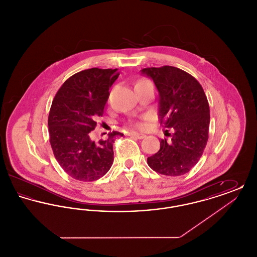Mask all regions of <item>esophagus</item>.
Segmentation results:
<instances>
[{
  "instance_id": "obj_1",
  "label": "esophagus",
  "mask_w": 257,
  "mask_h": 257,
  "mask_svg": "<svg viewBox=\"0 0 257 257\" xmlns=\"http://www.w3.org/2000/svg\"><path fill=\"white\" fill-rule=\"evenodd\" d=\"M129 136L133 137V138H135V139H139V140H142V139H144V138L146 137V135L145 134L136 133V132H131V133H129Z\"/></svg>"
}]
</instances>
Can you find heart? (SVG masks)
<instances>
[{"mask_svg":"<svg viewBox=\"0 0 257 257\" xmlns=\"http://www.w3.org/2000/svg\"><path fill=\"white\" fill-rule=\"evenodd\" d=\"M148 82L147 80H140L136 83V85H139V84H143V83H147ZM130 125L133 126L135 128H138V129H143L145 127V123L141 122V121H131Z\"/></svg>","mask_w":257,"mask_h":257,"instance_id":"obj_1","label":"heart"}]
</instances>
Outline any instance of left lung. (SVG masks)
I'll return each mask as SVG.
<instances>
[{
	"mask_svg": "<svg viewBox=\"0 0 257 257\" xmlns=\"http://www.w3.org/2000/svg\"><path fill=\"white\" fill-rule=\"evenodd\" d=\"M142 72L152 78L159 91L160 123L173 129L171 143L162 139L159 151L147 164L164 175H183L196 166L207 144V97L196 78L177 67H147Z\"/></svg>",
	"mask_w": 257,
	"mask_h": 257,
	"instance_id": "obj_1",
	"label": "left lung"
}]
</instances>
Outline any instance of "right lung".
Listing matches in <instances>:
<instances>
[{"mask_svg":"<svg viewBox=\"0 0 257 257\" xmlns=\"http://www.w3.org/2000/svg\"><path fill=\"white\" fill-rule=\"evenodd\" d=\"M115 69L93 67L74 74L53 99L48 116L50 144L63 171L79 181H94L104 176L113 162V143L120 132L107 140H90L104 113L111 85L118 78Z\"/></svg>","mask_w":257,"mask_h":257,"instance_id":"add662e5","label":"right lung"}]
</instances>
